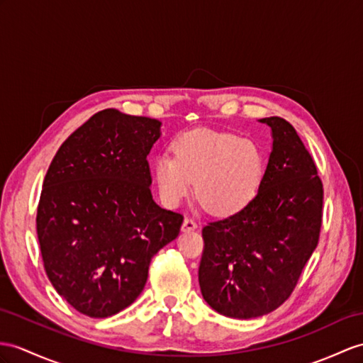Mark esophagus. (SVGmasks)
<instances>
[{
    "label": "esophagus",
    "mask_w": 363,
    "mask_h": 363,
    "mask_svg": "<svg viewBox=\"0 0 363 363\" xmlns=\"http://www.w3.org/2000/svg\"><path fill=\"white\" fill-rule=\"evenodd\" d=\"M182 229H183L184 233L194 231V229H197V222H196V220H194V218H191V217H186V218H184Z\"/></svg>",
    "instance_id": "34e87169"
}]
</instances>
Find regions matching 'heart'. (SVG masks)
<instances>
[{
	"label": "heart",
	"mask_w": 363,
	"mask_h": 363,
	"mask_svg": "<svg viewBox=\"0 0 363 363\" xmlns=\"http://www.w3.org/2000/svg\"><path fill=\"white\" fill-rule=\"evenodd\" d=\"M264 172L262 149L231 132L192 129L172 143V154L155 158L158 192L167 206L188 197L196 180V196L209 212L233 214L255 197Z\"/></svg>",
	"instance_id": "heart-1"
}]
</instances>
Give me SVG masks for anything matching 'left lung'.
Returning <instances> with one entry per match:
<instances>
[{
	"mask_svg": "<svg viewBox=\"0 0 363 363\" xmlns=\"http://www.w3.org/2000/svg\"><path fill=\"white\" fill-rule=\"evenodd\" d=\"M272 151L255 197L203 228L199 268L203 298L234 319L268 314L286 302L319 243L323 184L296 129L262 118Z\"/></svg>",
	"mask_w": 363,
	"mask_h": 363,
	"instance_id": "left-lung-1",
	"label": "left lung"
}]
</instances>
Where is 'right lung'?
I'll return each mask as SVG.
<instances>
[{
  "label": "right lung",
  "instance_id": "right-lung-1",
  "mask_svg": "<svg viewBox=\"0 0 363 363\" xmlns=\"http://www.w3.org/2000/svg\"><path fill=\"white\" fill-rule=\"evenodd\" d=\"M162 123L96 112L60 146L37 209L50 284L78 313L103 319L143 291L154 255L179 235L180 212L152 200L147 155Z\"/></svg>",
  "mask_w": 363,
  "mask_h": 363
}]
</instances>
